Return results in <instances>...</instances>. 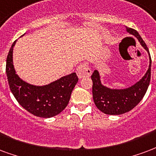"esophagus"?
<instances>
[{
  "label": "esophagus",
  "mask_w": 156,
  "mask_h": 156,
  "mask_svg": "<svg viewBox=\"0 0 156 156\" xmlns=\"http://www.w3.org/2000/svg\"><path fill=\"white\" fill-rule=\"evenodd\" d=\"M76 73L80 79H81L83 77L90 76V75H91V70H90V69L88 67L87 64H86V63H82V64L79 65L78 67H77Z\"/></svg>",
  "instance_id": "34e87169"
}]
</instances>
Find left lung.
<instances>
[{
  "label": "left lung",
  "mask_w": 156,
  "mask_h": 156,
  "mask_svg": "<svg viewBox=\"0 0 156 156\" xmlns=\"http://www.w3.org/2000/svg\"><path fill=\"white\" fill-rule=\"evenodd\" d=\"M126 30L138 39L140 45L149 52V49L136 30L126 27ZM151 58L147 72L142 79L135 85L126 89H111L104 86L101 82L100 74L95 70L91 76L92 94L96 107L106 115H121L131 111L141 101L146 93L151 81Z\"/></svg>",
  "instance_id": "1"
}]
</instances>
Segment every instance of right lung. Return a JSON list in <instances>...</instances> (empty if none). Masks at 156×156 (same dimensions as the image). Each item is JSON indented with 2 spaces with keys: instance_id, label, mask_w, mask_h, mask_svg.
I'll list each match as a JSON object with an SVG mask.
<instances>
[{
  "instance_id": "obj_1",
  "label": "right lung",
  "mask_w": 156,
  "mask_h": 156,
  "mask_svg": "<svg viewBox=\"0 0 156 156\" xmlns=\"http://www.w3.org/2000/svg\"><path fill=\"white\" fill-rule=\"evenodd\" d=\"M16 42L9 51L5 66L9 86L15 98L25 110L36 116L50 118L60 114L66 107L78 82L76 74L71 73L43 86L25 82L16 74L13 66L12 53Z\"/></svg>"
}]
</instances>
